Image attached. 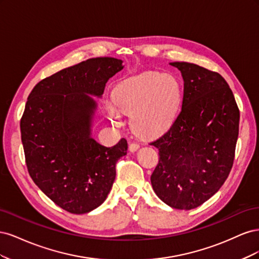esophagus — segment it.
Listing matches in <instances>:
<instances>
[{
	"instance_id": "esophagus-1",
	"label": "esophagus",
	"mask_w": 259,
	"mask_h": 259,
	"mask_svg": "<svg viewBox=\"0 0 259 259\" xmlns=\"http://www.w3.org/2000/svg\"><path fill=\"white\" fill-rule=\"evenodd\" d=\"M138 148H139V144H137V143H131L130 147H128L131 152H135Z\"/></svg>"
}]
</instances>
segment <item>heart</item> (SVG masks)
Segmentation results:
<instances>
[{
  "mask_svg": "<svg viewBox=\"0 0 259 259\" xmlns=\"http://www.w3.org/2000/svg\"><path fill=\"white\" fill-rule=\"evenodd\" d=\"M180 99L178 81L174 76L159 72L131 77L121 82L113 92L114 104L121 112L131 115L133 130L145 137L159 135L169 126L178 111ZM115 106L108 105V114L112 123L121 125V115Z\"/></svg>",
  "mask_w": 259,
  "mask_h": 259,
  "instance_id": "heart-1",
  "label": "heart"
}]
</instances>
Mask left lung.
<instances>
[{"label":"left lung","instance_id":"left-lung-1","mask_svg":"<svg viewBox=\"0 0 259 259\" xmlns=\"http://www.w3.org/2000/svg\"><path fill=\"white\" fill-rule=\"evenodd\" d=\"M182 72V110L166 133L150 143L159 150L151 175L155 194L177 209L200 206L221 189L233 165L240 111L218 72L171 62Z\"/></svg>","mask_w":259,"mask_h":259}]
</instances>
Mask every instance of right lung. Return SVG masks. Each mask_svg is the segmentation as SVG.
I'll return each instance as SVG.
<instances>
[{"label":"right lung","mask_w":259,"mask_h":259,"mask_svg":"<svg viewBox=\"0 0 259 259\" xmlns=\"http://www.w3.org/2000/svg\"><path fill=\"white\" fill-rule=\"evenodd\" d=\"M122 60L97 57L60 70L38 82L20 120L27 168L34 184L58 206L85 214L103 203L115 178V164L126 154L122 138L104 147L91 137L97 105L107 81Z\"/></svg>","instance_id":"1"}]
</instances>
